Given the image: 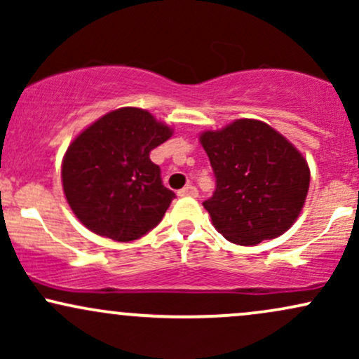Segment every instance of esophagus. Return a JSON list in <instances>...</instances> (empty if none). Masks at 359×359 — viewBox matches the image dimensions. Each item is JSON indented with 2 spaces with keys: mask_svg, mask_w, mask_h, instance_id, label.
<instances>
[{
  "mask_svg": "<svg viewBox=\"0 0 359 359\" xmlns=\"http://www.w3.org/2000/svg\"><path fill=\"white\" fill-rule=\"evenodd\" d=\"M197 194H199V191H197V189L194 187V185H185L184 189H180V191H179V196L180 197H187V196L197 197Z\"/></svg>",
  "mask_w": 359,
  "mask_h": 359,
  "instance_id": "obj_1",
  "label": "esophagus"
}]
</instances>
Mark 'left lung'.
Listing matches in <instances>:
<instances>
[{
	"mask_svg": "<svg viewBox=\"0 0 359 359\" xmlns=\"http://www.w3.org/2000/svg\"><path fill=\"white\" fill-rule=\"evenodd\" d=\"M199 142L216 175V191L203 205L217 233L250 246L294 224L306 203L311 170L283 135L245 118L204 131Z\"/></svg>",
	"mask_w": 359,
	"mask_h": 359,
	"instance_id": "obj_1",
	"label": "left lung"
}]
</instances>
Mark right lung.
<instances>
[{"mask_svg": "<svg viewBox=\"0 0 359 359\" xmlns=\"http://www.w3.org/2000/svg\"><path fill=\"white\" fill-rule=\"evenodd\" d=\"M172 133L145 109L119 108L74 138L62 160V187L89 231L126 243L162 221L175 194L150 151Z\"/></svg>", "mask_w": 359, "mask_h": 359, "instance_id": "add662e5", "label": "right lung"}]
</instances>
